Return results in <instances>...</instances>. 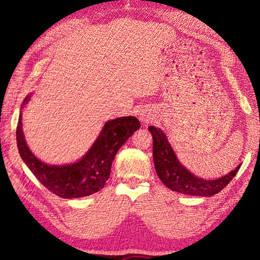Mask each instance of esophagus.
<instances>
[{"label":"esophagus","instance_id":"34e87169","mask_svg":"<svg viewBox=\"0 0 260 260\" xmlns=\"http://www.w3.org/2000/svg\"><path fill=\"white\" fill-rule=\"evenodd\" d=\"M139 118L140 120L142 121V123H145V124H148L151 123V121L153 120V115L148 112V110H144L142 109L139 112Z\"/></svg>","mask_w":260,"mask_h":260}]
</instances>
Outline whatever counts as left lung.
Masks as SVG:
<instances>
[{"label": "left lung", "instance_id": "8db88e82", "mask_svg": "<svg viewBox=\"0 0 260 260\" xmlns=\"http://www.w3.org/2000/svg\"><path fill=\"white\" fill-rule=\"evenodd\" d=\"M153 136V159L157 176L172 191L187 196L212 197L227 186L240 169V164L221 178L206 180L191 173L176 157L167 135L157 127L150 126Z\"/></svg>", "mask_w": 260, "mask_h": 260}]
</instances>
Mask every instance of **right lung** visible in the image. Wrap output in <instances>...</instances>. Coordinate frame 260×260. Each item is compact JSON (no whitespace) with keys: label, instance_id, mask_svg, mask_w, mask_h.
<instances>
[{"label":"right lung","instance_id":"obj_1","mask_svg":"<svg viewBox=\"0 0 260 260\" xmlns=\"http://www.w3.org/2000/svg\"><path fill=\"white\" fill-rule=\"evenodd\" d=\"M31 93L21 105L16 143L21 158L33 175L49 191L63 199L82 198L101 191L109 179L114 157L124 143L141 127L134 116L115 118L105 123L96 141L78 161L66 165H50L40 161L27 146L22 128V108L29 103Z\"/></svg>","mask_w":260,"mask_h":260}]
</instances>
